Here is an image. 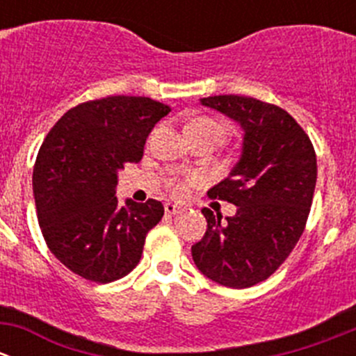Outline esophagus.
<instances>
[{
    "label": "esophagus",
    "instance_id": "1",
    "mask_svg": "<svg viewBox=\"0 0 356 356\" xmlns=\"http://www.w3.org/2000/svg\"><path fill=\"white\" fill-rule=\"evenodd\" d=\"M182 210H184V208L179 207V204H174V203H165V213H168V215H175V213H181Z\"/></svg>",
    "mask_w": 356,
    "mask_h": 356
}]
</instances>
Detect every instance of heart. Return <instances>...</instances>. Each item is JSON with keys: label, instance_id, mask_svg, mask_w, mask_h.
Returning a JSON list of instances; mask_svg holds the SVG:
<instances>
[{"label": "heart", "instance_id": "heart-1", "mask_svg": "<svg viewBox=\"0 0 356 356\" xmlns=\"http://www.w3.org/2000/svg\"><path fill=\"white\" fill-rule=\"evenodd\" d=\"M188 131L208 132V134H213L217 136V138H222V134H224L222 125L218 124L217 120H213V118H207V117H201V118H196V120H193L191 124L188 125ZM186 188H188V184H186L184 181L172 182V191H174L175 195H182V193L186 191Z\"/></svg>", "mask_w": 356, "mask_h": 356}]
</instances>
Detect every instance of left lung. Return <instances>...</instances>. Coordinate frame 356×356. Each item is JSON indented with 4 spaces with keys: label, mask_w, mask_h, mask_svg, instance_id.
<instances>
[{
    "label": "left lung",
    "mask_w": 356,
    "mask_h": 356,
    "mask_svg": "<svg viewBox=\"0 0 356 356\" xmlns=\"http://www.w3.org/2000/svg\"><path fill=\"white\" fill-rule=\"evenodd\" d=\"M241 127V155L208 196L236 204V213L215 217L203 208L207 232L191 246L204 277L243 289L265 281L289 257L303 234L317 158L303 129L286 110L254 98L220 95L201 98Z\"/></svg>",
    "instance_id": "8db88e82"
}]
</instances>
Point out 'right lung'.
Masks as SVG:
<instances>
[{"label": "right lung", "instance_id": "add662e5", "mask_svg": "<svg viewBox=\"0 0 356 356\" xmlns=\"http://www.w3.org/2000/svg\"><path fill=\"white\" fill-rule=\"evenodd\" d=\"M168 111L145 96H110L74 106L46 136L32 175L39 227L51 253L81 277L105 284L139 264L163 204L118 203V172L141 160Z\"/></svg>", "mask_w": 356, "mask_h": 356}]
</instances>
